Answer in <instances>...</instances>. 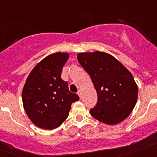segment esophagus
<instances>
[{
  "instance_id": "34e87169",
  "label": "esophagus",
  "mask_w": 157,
  "mask_h": 157,
  "mask_svg": "<svg viewBox=\"0 0 157 157\" xmlns=\"http://www.w3.org/2000/svg\"><path fill=\"white\" fill-rule=\"evenodd\" d=\"M77 94H78V95L79 96V98H82V91L81 90H78V91Z\"/></svg>"
}]
</instances>
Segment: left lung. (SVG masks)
Here are the masks:
<instances>
[{
    "label": "left lung",
    "mask_w": 157,
    "mask_h": 157,
    "mask_svg": "<svg viewBox=\"0 0 157 157\" xmlns=\"http://www.w3.org/2000/svg\"><path fill=\"white\" fill-rule=\"evenodd\" d=\"M77 58L98 93V103L90 111L91 116L108 125L123 121L138 99V86L132 74L106 52H81Z\"/></svg>",
    "instance_id": "1"
}]
</instances>
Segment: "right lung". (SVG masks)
<instances>
[{"label":"right lung","instance_id":"right-lung-1","mask_svg":"<svg viewBox=\"0 0 157 157\" xmlns=\"http://www.w3.org/2000/svg\"><path fill=\"white\" fill-rule=\"evenodd\" d=\"M68 58L66 52L48 55L34 67L26 80L22 94L23 108L32 123L40 128L52 130L61 125L71 104L79 100L61 78Z\"/></svg>","mask_w":157,"mask_h":157}]
</instances>
